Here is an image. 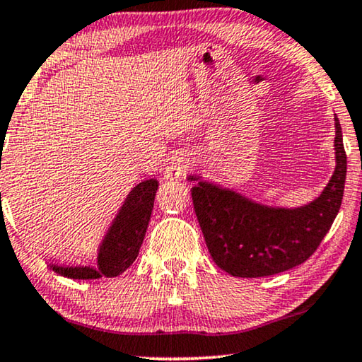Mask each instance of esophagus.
Wrapping results in <instances>:
<instances>
[{"instance_id": "obj_1", "label": "esophagus", "mask_w": 362, "mask_h": 362, "mask_svg": "<svg viewBox=\"0 0 362 362\" xmlns=\"http://www.w3.org/2000/svg\"><path fill=\"white\" fill-rule=\"evenodd\" d=\"M189 163L186 160H182V158H175V160L170 163V166L166 168L165 176L168 180H177V177L186 176L187 173H189Z\"/></svg>"}]
</instances>
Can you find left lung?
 Masks as SVG:
<instances>
[{"mask_svg":"<svg viewBox=\"0 0 362 362\" xmlns=\"http://www.w3.org/2000/svg\"><path fill=\"white\" fill-rule=\"evenodd\" d=\"M334 125L336 170L308 206L272 209L207 182L192 187L197 221L217 267L232 276L257 279L293 269L315 254L338 216L344 192L346 151L338 118Z\"/></svg>","mask_w":362,"mask_h":362,"instance_id":"1","label":"left lung"}]
</instances>
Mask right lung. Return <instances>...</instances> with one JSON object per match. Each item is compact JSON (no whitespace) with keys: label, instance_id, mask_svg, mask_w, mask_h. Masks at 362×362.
I'll return each instance as SVG.
<instances>
[{"label":"right lung","instance_id":"right-lung-1","mask_svg":"<svg viewBox=\"0 0 362 362\" xmlns=\"http://www.w3.org/2000/svg\"><path fill=\"white\" fill-rule=\"evenodd\" d=\"M156 189V180H146L133 187L103 240L95 269L57 265H52L51 269L56 274L74 280H90L100 279L102 275L117 276L123 274L135 262L140 252L155 204Z\"/></svg>","mask_w":362,"mask_h":362}]
</instances>
